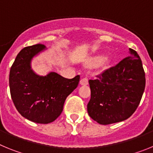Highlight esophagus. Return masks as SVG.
Masks as SVG:
<instances>
[{
    "mask_svg": "<svg viewBox=\"0 0 153 153\" xmlns=\"http://www.w3.org/2000/svg\"><path fill=\"white\" fill-rule=\"evenodd\" d=\"M79 83H80L81 85H83V86H85V85H87L88 84V79H87L86 77L81 79L80 81H79Z\"/></svg>",
    "mask_w": 153,
    "mask_h": 153,
    "instance_id": "esophagus-1",
    "label": "esophagus"
}]
</instances>
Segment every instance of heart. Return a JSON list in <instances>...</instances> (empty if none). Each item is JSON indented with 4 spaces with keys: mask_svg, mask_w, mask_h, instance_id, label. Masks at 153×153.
Returning <instances> with one entry per match:
<instances>
[{
    "mask_svg": "<svg viewBox=\"0 0 153 153\" xmlns=\"http://www.w3.org/2000/svg\"><path fill=\"white\" fill-rule=\"evenodd\" d=\"M103 56H97L96 57H93L91 60H90V64L92 65H97L98 63H100V62H102L103 60Z\"/></svg>",
    "mask_w": 153,
    "mask_h": 153,
    "instance_id": "heart-1",
    "label": "heart"
}]
</instances>
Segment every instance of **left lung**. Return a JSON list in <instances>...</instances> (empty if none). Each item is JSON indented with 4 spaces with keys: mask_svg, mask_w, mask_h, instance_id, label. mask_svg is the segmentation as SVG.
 <instances>
[{
    "mask_svg": "<svg viewBox=\"0 0 153 153\" xmlns=\"http://www.w3.org/2000/svg\"><path fill=\"white\" fill-rule=\"evenodd\" d=\"M129 53L117 65L89 80L91 98L87 112L101 125L128 119L141 100L146 86L145 72L136 51L129 49Z\"/></svg>",
    "mask_w": 153,
    "mask_h": 153,
    "instance_id": "8db88e82",
    "label": "left lung"
}]
</instances>
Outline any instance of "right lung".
I'll return each mask as SVG.
<instances>
[{"label": "right lung", "instance_id": "1", "mask_svg": "<svg viewBox=\"0 0 153 153\" xmlns=\"http://www.w3.org/2000/svg\"><path fill=\"white\" fill-rule=\"evenodd\" d=\"M46 47L36 44L24 47L12 65L9 85L12 100L19 113L36 123L53 122L63 111L67 97L78 86L79 76L67 79L51 72L39 76L30 67L32 58Z\"/></svg>", "mask_w": 153, "mask_h": 153}]
</instances>
